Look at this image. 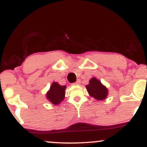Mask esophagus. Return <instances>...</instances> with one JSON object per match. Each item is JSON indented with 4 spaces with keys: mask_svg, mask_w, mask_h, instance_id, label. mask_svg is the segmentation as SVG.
Returning a JSON list of instances; mask_svg holds the SVG:
<instances>
[{
    "mask_svg": "<svg viewBox=\"0 0 147 147\" xmlns=\"http://www.w3.org/2000/svg\"><path fill=\"white\" fill-rule=\"evenodd\" d=\"M80 84H81V81L79 80V79H78V80H77L76 82H75V83H74L73 84H74V85H79Z\"/></svg>",
    "mask_w": 147,
    "mask_h": 147,
    "instance_id": "esophagus-1",
    "label": "esophagus"
}]
</instances>
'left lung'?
<instances>
[{
	"label": "left lung",
	"instance_id": "1",
	"mask_svg": "<svg viewBox=\"0 0 147 147\" xmlns=\"http://www.w3.org/2000/svg\"><path fill=\"white\" fill-rule=\"evenodd\" d=\"M88 92L91 97L97 100H104L108 95V89L101 82L95 77L89 81V84L86 86Z\"/></svg>",
	"mask_w": 147,
	"mask_h": 147
}]
</instances>
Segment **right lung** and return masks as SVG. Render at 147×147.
I'll return each instance as SVG.
<instances>
[{
  "label": "right lung",
  "instance_id": "add662e5",
  "mask_svg": "<svg viewBox=\"0 0 147 147\" xmlns=\"http://www.w3.org/2000/svg\"><path fill=\"white\" fill-rule=\"evenodd\" d=\"M65 88V86H61L57 82H53L46 94L47 99L52 104L58 105L64 99Z\"/></svg>",
  "mask_w": 147,
  "mask_h": 147
}]
</instances>
